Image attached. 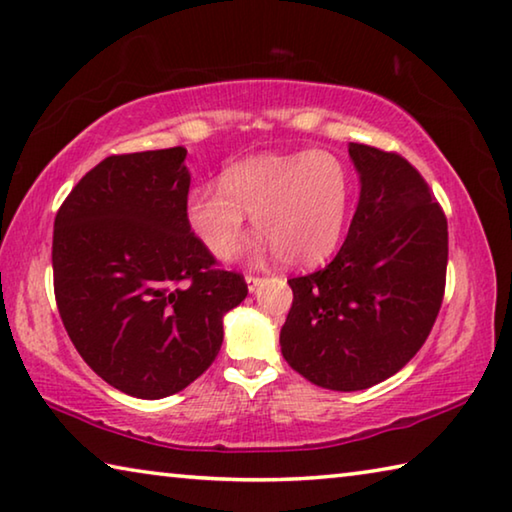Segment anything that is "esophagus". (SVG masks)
Returning <instances> with one entry per match:
<instances>
[{
    "label": "esophagus",
    "instance_id": "1",
    "mask_svg": "<svg viewBox=\"0 0 512 512\" xmlns=\"http://www.w3.org/2000/svg\"><path fill=\"white\" fill-rule=\"evenodd\" d=\"M246 282H248V289L255 291L259 284H262V277H259V275H246Z\"/></svg>",
    "mask_w": 512,
    "mask_h": 512
}]
</instances>
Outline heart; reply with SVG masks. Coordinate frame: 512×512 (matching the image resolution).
Instances as JSON below:
<instances>
[{"mask_svg": "<svg viewBox=\"0 0 512 512\" xmlns=\"http://www.w3.org/2000/svg\"><path fill=\"white\" fill-rule=\"evenodd\" d=\"M352 183L332 153L257 155L221 173V187L194 189L187 221L216 257H230L246 228V212L262 232V248L289 266H316L339 246Z\"/></svg>", "mask_w": 512, "mask_h": 512, "instance_id": "heart-1", "label": "heart"}]
</instances>
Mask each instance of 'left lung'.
<instances>
[{"label":"left lung","instance_id":"left-lung-1","mask_svg":"<svg viewBox=\"0 0 512 512\" xmlns=\"http://www.w3.org/2000/svg\"><path fill=\"white\" fill-rule=\"evenodd\" d=\"M361 196L348 237L320 271L291 277L282 357L329 391L395 375L427 341L445 296L447 216L395 151L350 144Z\"/></svg>","mask_w":512,"mask_h":512}]
</instances>
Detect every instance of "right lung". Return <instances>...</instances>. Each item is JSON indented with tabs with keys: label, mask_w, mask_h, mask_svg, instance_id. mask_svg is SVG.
<instances>
[{
	"label": "right lung",
	"mask_w": 512,
	"mask_h": 512,
	"mask_svg": "<svg viewBox=\"0 0 512 512\" xmlns=\"http://www.w3.org/2000/svg\"><path fill=\"white\" fill-rule=\"evenodd\" d=\"M183 146L101 160L54 221V296L83 361L117 391L160 400L212 366L223 314L248 296L187 221Z\"/></svg>",
	"instance_id": "1"
}]
</instances>
